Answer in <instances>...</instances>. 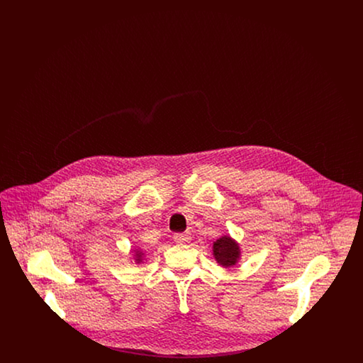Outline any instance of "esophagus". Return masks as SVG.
<instances>
[{"mask_svg":"<svg viewBox=\"0 0 363 363\" xmlns=\"http://www.w3.org/2000/svg\"><path fill=\"white\" fill-rule=\"evenodd\" d=\"M190 240H191V237H190V234H188V233H182V234H175L174 235V241L179 243V245L189 243Z\"/></svg>","mask_w":363,"mask_h":363,"instance_id":"obj_1","label":"esophagus"}]
</instances>
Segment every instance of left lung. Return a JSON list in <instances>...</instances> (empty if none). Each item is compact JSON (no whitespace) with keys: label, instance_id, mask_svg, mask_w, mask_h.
<instances>
[{"label":"left lung","instance_id":"left-lung-1","mask_svg":"<svg viewBox=\"0 0 363 363\" xmlns=\"http://www.w3.org/2000/svg\"><path fill=\"white\" fill-rule=\"evenodd\" d=\"M212 255L219 265L223 268H231L237 265L241 259V247L240 243L230 235H222L219 240L213 242Z\"/></svg>","mask_w":363,"mask_h":363}]
</instances>
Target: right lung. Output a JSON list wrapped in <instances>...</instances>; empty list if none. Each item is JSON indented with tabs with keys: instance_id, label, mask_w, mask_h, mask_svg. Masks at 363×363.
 I'll return each mask as SVG.
<instances>
[{
	"instance_id": "1",
	"label": "right lung",
	"mask_w": 363,
	"mask_h": 363,
	"mask_svg": "<svg viewBox=\"0 0 363 363\" xmlns=\"http://www.w3.org/2000/svg\"><path fill=\"white\" fill-rule=\"evenodd\" d=\"M135 261H136V264H141L143 262V259H144V252L143 250H135Z\"/></svg>"
}]
</instances>
